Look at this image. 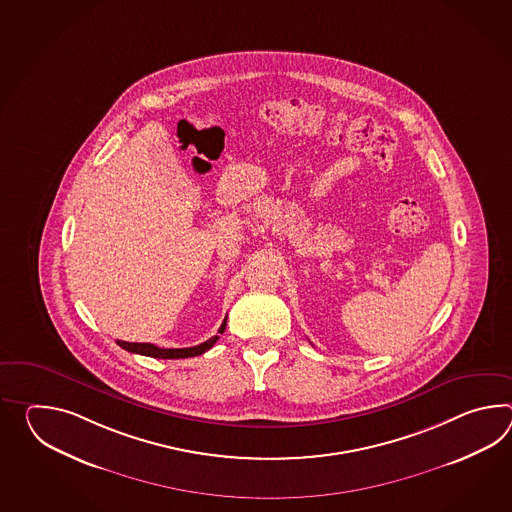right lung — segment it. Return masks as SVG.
I'll use <instances>...</instances> for the list:
<instances>
[{
  "label": "right lung",
  "instance_id": "obj_1",
  "mask_svg": "<svg viewBox=\"0 0 512 512\" xmlns=\"http://www.w3.org/2000/svg\"><path fill=\"white\" fill-rule=\"evenodd\" d=\"M226 321H228V318L224 319V323L220 325L218 334H222L226 330ZM218 334L204 341V343H200V345L187 347V349H163V347H156L154 343H130V341H117V345L123 347L128 353L143 354V356L163 358V360H176V358H191V356H198V354L209 351L218 340Z\"/></svg>",
  "mask_w": 512,
  "mask_h": 512
}]
</instances>
